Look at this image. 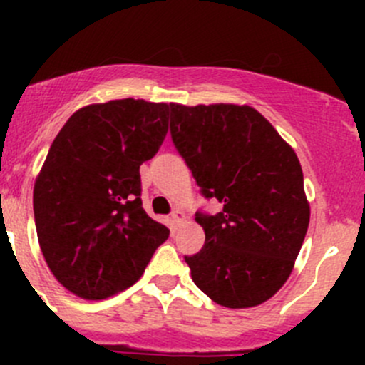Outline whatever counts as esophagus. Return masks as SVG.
Here are the masks:
<instances>
[{"mask_svg":"<svg viewBox=\"0 0 365 365\" xmlns=\"http://www.w3.org/2000/svg\"><path fill=\"white\" fill-rule=\"evenodd\" d=\"M183 217H185V215H183V212H182V210H180V208H175V210H173V212H171L173 222L180 224V222H182V220H183Z\"/></svg>","mask_w":365,"mask_h":365,"instance_id":"1","label":"esophagus"}]
</instances>
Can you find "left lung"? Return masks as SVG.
<instances>
[{"label":"left lung","mask_w":365,"mask_h":365,"mask_svg":"<svg viewBox=\"0 0 365 365\" xmlns=\"http://www.w3.org/2000/svg\"><path fill=\"white\" fill-rule=\"evenodd\" d=\"M173 145L201 196L222 210L196 213L205 245L183 256L192 281L230 309L274 297L293 270L309 226L295 152L249 106L171 104Z\"/></svg>","instance_id":"1"}]
</instances>
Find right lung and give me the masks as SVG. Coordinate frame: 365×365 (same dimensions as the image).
Returning <instances> with one entry per match:
<instances>
[{"label": "right lung", "mask_w": 365, "mask_h": 365, "mask_svg": "<svg viewBox=\"0 0 365 365\" xmlns=\"http://www.w3.org/2000/svg\"><path fill=\"white\" fill-rule=\"evenodd\" d=\"M171 106L121 98L79 109L51 145L33 190L38 244L73 295L134 284L169 230L143 210L139 165L159 152Z\"/></svg>", "instance_id": "right-lung-1"}]
</instances>
